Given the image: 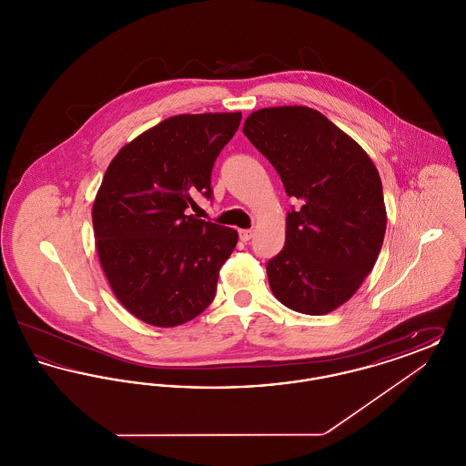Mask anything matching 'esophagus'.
Wrapping results in <instances>:
<instances>
[{
    "label": "esophagus",
    "mask_w": 466,
    "mask_h": 466,
    "mask_svg": "<svg viewBox=\"0 0 466 466\" xmlns=\"http://www.w3.org/2000/svg\"><path fill=\"white\" fill-rule=\"evenodd\" d=\"M239 238H241V241H243V243H248V241L253 238V230H251V228H243V230H239Z\"/></svg>",
    "instance_id": "esophagus-1"
}]
</instances>
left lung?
I'll return each mask as SVG.
<instances>
[{"label":"left lung","mask_w":466,"mask_h":466,"mask_svg":"<svg viewBox=\"0 0 466 466\" xmlns=\"http://www.w3.org/2000/svg\"><path fill=\"white\" fill-rule=\"evenodd\" d=\"M243 133L300 204L287 217L283 249L267 262L274 297L310 316L337 309L370 274L384 241L386 206L372 158L308 106L253 111Z\"/></svg>","instance_id":"8db88e82"}]
</instances>
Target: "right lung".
<instances>
[{
	"label": "right lung",
	"mask_w": 466,
	"mask_h": 466,
	"mask_svg": "<svg viewBox=\"0 0 466 466\" xmlns=\"http://www.w3.org/2000/svg\"><path fill=\"white\" fill-rule=\"evenodd\" d=\"M241 111L177 115L120 148L92 204L96 249L118 302L171 329L206 309L238 230L188 215L211 199V171Z\"/></svg>",
	"instance_id": "add662e5"
}]
</instances>
